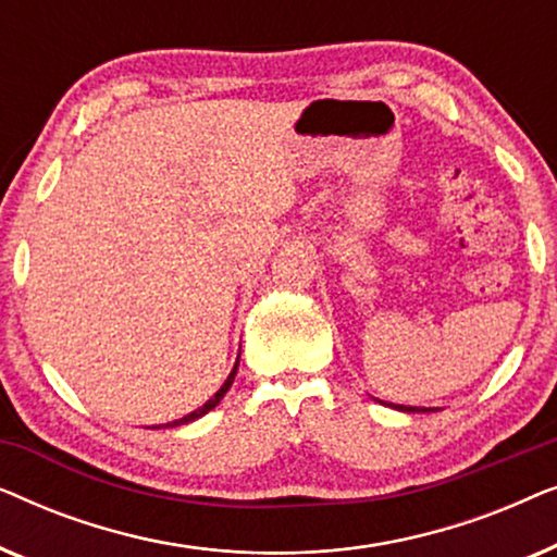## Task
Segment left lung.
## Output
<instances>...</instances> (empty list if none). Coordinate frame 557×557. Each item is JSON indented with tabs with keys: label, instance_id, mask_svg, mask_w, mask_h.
<instances>
[{
	"label": "left lung",
	"instance_id": "left-lung-1",
	"mask_svg": "<svg viewBox=\"0 0 557 557\" xmlns=\"http://www.w3.org/2000/svg\"><path fill=\"white\" fill-rule=\"evenodd\" d=\"M383 403V400H380ZM387 406L395 408V410H403V413H431L433 408H416V406H395V403H387Z\"/></svg>",
	"mask_w": 557,
	"mask_h": 557
}]
</instances>
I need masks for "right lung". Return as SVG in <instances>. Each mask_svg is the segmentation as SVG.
<instances>
[{
  "label": "right lung",
  "mask_w": 557,
  "mask_h": 557,
  "mask_svg": "<svg viewBox=\"0 0 557 557\" xmlns=\"http://www.w3.org/2000/svg\"><path fill=\"white\" fill-rule=\"evenodd\" d=\"M238 362H240V355H238V360H235V364H233V370H231V375H227V380L223 385H220V391L212 395V398L205 403V406H200L197 410H193V413H187V416H182V418H177V421H172V423H166V429H174V425H185V423H193V421H197V418H202L205 413H210L212 408L218 406L220 400H223V395L231 391V385H233V380H235V372H238Z\"/></svg>",
  "instance_id": "1"
}]
</instances>
